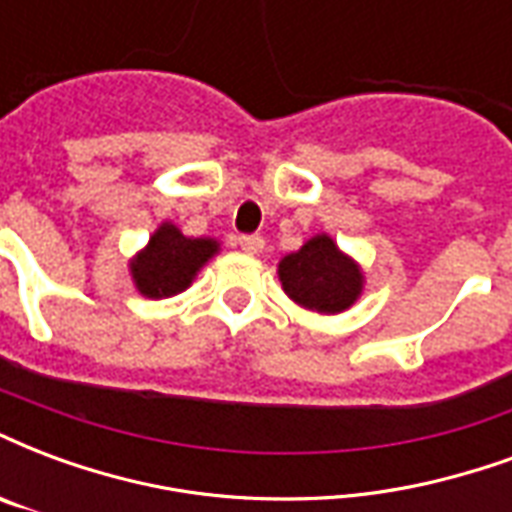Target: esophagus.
Here are the masks:
<instances>
[{
	"label": "esophagus",
	"mask_w": 512,
	"mask_h": 512,
	"mask_svg": "<svg viewBox=\"0 0 512 512\" xmlns=\"http://www.w3.org/2000/svg\"><path fill=\"white\" fill-rule=\"evenodd\" d=\"M238 246L249 252V255H257V252H263V246H266V238L263 236H241L238 238Z\"/></svg>",
	"instance_id": "34e87169"
}]
</instances>
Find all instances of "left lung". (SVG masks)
Listing matches in <instances>:
<instances>
[{"mask_svg":"<svg viewBox=\"0 0 512 512\" xmlns=\"http://www.w3.org/2000/svg\"><path fill=\"white\" fill-rule=\"evenodd\" d=\"M279 279L295 304L312 312L336 314L361 295V268L339 252L328 236H314L279 263Z\"/></svg>","mask_w":512,"mask_h":512,"instance_id":"1","label":"left lung"}]
</instances>
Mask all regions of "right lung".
<instances>
[{"instance_id": "obj_1", "label": "right lung", "mask_w": 512, "mask_h": 512, "mask_svg": "<svg viewBox=\"0 0 512 512\" xmlns=\"http://www.w3.org/2000/svg\"><path fill=\"white\" fill-rule=\"evenodd\" d=\"M219 244L211 238H187L179 227L165 225L151 236L149 246L130 263L132 279L149 298H170L192 285V279L206 263L217 255Z\"/></svg>"}]
</instances>
